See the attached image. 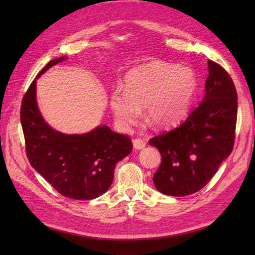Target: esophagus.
I'll return each instance as SVG.
<instances>
[{
  "mask_svg": "<svg viewBox=\"0 0 255 255\" xmlns=\"http://www.w3.org/2000/svg\"><path fill=\"white\" fill-rule=\"evenodd\" d=\"M133 146L136 150H140L143 149L145 146V141L141 138H134L133 139Z\"/></svg>",
  "mask_w": 255,
  "mask_h": 255,
  "instance_id": "1",
  "label": "esophagus"
}]
</instances>
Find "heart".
<instances>
[{
  "instance_id": "1",
  "label": "heart",
  "mask_w": 255,
  "mask_h": 255,
  "mask_svg": "<svg viewBox=\"0 0 255 255\" xmlns=\"http://www.w3.org/2000/svg\"><path fill=\"white\" fill-rule=\"evenodd\" d=\"M126 90L116 88L110 98L111 109L122 127L139 119L146 107L152 125L168 128L187 114L198 88L195 71L187 67L154 60L130 70L125 81Z\"/></svg>"
}]
</instances>
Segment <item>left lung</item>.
Returning <instances> with one entry per match:
<instances>
[{
    "instance_id": "left-lung-1",
    "label": "left lung",
    "mask_w": 255,
    "mask_h": 255,
    "mask_svg": "<svg viewBox=\"0 0 255 255\" xmlns=\"http://www.w3.org/2000/svg\"><path fill=\"white\" fill-rule=\"evenodd\" d=\"M237 92L230 74L208 60L203 101L180 126L151 138L161 163L153 175L161 194L183 197L202 189L233 150Z\"/></svg>"
}]
</instances>
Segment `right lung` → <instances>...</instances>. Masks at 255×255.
I'll return each instance as SVG.
<instances>
[{
  "label": "right lung",
  "instance_id": "add662e5",
  "mask_svg": "<svg viewBox=\"0 0 255 255\" xmlns=\"http://www.w3.org/2000/svg\"><path fill=\"white\" fill-rule=\"evenodd\" d=\"M65 59L49 61L37 78ZM20 119L30 165L54 189L70 199L91 200L103 195L113 183L116 165L133 150L128 136L106 126L82 135L53 129L38 110L36 80L22 99Z\"/></svg>",
  "mask_w": 255,
  "mask_h": 255
}]
</instances>
